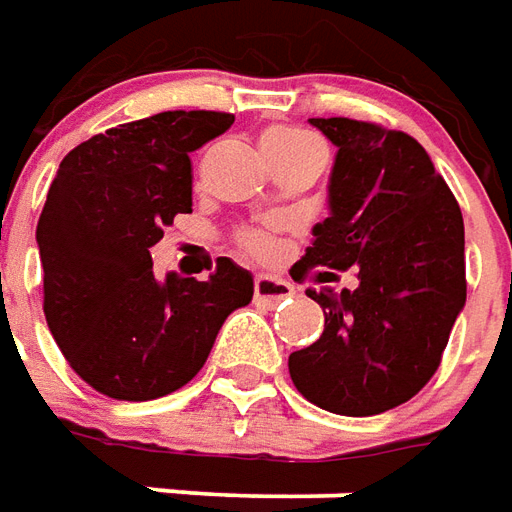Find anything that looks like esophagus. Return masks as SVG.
I'll list each match as a JSON object with an SVG mask.
<instances>
[{
  "label": "esophagus",
  "mask_w": 512,
  "mask_h": 512,
  "mask_svg": "<svg viewBox=\"0 0 512 512\" xmlns=\"http://www.w3.org/2000/svg\"><path fill=\"white\" fill-rule=\"evenodd\" d=\"M291 282L280 280V277H268V274H257L255 277V299L263 305H277L282 299L293 296Z\"/></svg>",
  "instance_id": "obj_1"
}]
</instances>
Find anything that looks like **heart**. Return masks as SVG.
I'll return each instance as SVG.
<instances>
[{
  "label": "heart",
  "instance_id": "heart-1",
  "mask_svg": "<svg viewBox=\"0 0 512 512\" xmlns=\"http://www.w3.org/2000/svg\"><path fill=\"white\" fill-rule=\"evenodd\" d=\"M260 146H263V155H282V152H293V149H305V146H321L316 135H310L305 130H296V127H268L260 135ZM241 241L249 252H266L268 249V232L263 230H246L241 235Z\"/></svg>",
  "mask_w": 512,
  "mask_h": 512
}]
</instances>
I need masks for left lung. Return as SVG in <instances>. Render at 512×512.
I'll use <instances>...</instances> for the list:
<instances>
[{"label":"left lung","mask_w":512,"mask_h":512,"mask_svg":"<svg viewBox=\"0 0 512 512\" xmlns=\"http://www.w3.org/2000/svg\"><path fill=\"white\" fill-rule=\"evenodd\" d=\"M310 124L338 152L330 216L313 227L291 277L330 282L357 266L360 285L307 291L324 310V332L288 357V371L307 402L377 416L430 382L466 305L463 213L416 138L368 121Z\"/></svg>","instance_id":"obj_1"}]
</instances>
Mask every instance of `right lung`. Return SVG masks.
Instances as JSON below:
<instances>
[{
  "mask_svg": "<svg viewBox=\"0 0 512 512\" xmlns=\"http://www.w3.org/2000/svg\"><path fill=\"white\" fill-rule=\"evenodd\" d=\"M232 113L166 110L99 132L63 157L35 241L52 338L82 380L110 399L146 402L205 366L221 324L252 302V274L219 257L210 280L169 271L149 249L191 213V152L232 127Z\"/></svg>",
  "mask_w": 512,
  "mask_h": 512,
  "instance_id": "obj_1",
  "label": "right lung"
}]
</instances>
